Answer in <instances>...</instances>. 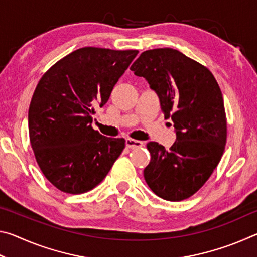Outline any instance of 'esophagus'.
Returning a JSON list of instances; mask_svg holds the SVG:
<instances>
[{
    "instance_id": "obj_1",
    "label": "esophagus",
    "mask_w": 257,
    "mask_h": 257,
    "mask_svg": "<svg viewBox=\"0 0 257 257\" xmlns=\"http://www.w3.org/2000/svg\"><path fill=\"white\" fill-rule=\"evenodd\" d=\"M144 143L141 142V141H136V139H132V138H127L125 139V146L128 147V149H138V147L143 146Z\"/></svg>"
}]
</instances>
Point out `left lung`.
I'll list each match as a JSON object with an SVG mask.
<instances>
[{"instance_id": "8db88e82", "label": "left lung", "mask_w": 257, "mask_h": 257, "mask_svg": "<svg viewBox=\"0 0 257 257\" xmlns=\"http://www.w3.org/2000/svg\"><path fill=\"white\" fill-rule=\"evenodd\" d=\"M130 70L158 94L164 118H171L177 135L170 150L156 142L147 144L146 184L165 201L193 196L217 167L227 142L220 87L206 67L169 47L143 52Z\"/></svg>"}]
</instances>
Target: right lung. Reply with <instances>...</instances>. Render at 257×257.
<instances>
[{
  "label": "right lung",
  "mask_w": 257,
  "mask_h": 257,
  "mask_svg": "<svg viewBox=\"0 0 257 257\" xmlns=\"http://www.w3.org/2000/svg\"><path fill=\"white\" fill-rule=\"evenodd\" d=\"M137 53L82 47L59 60L38 81L28 111L30 144L43 175L63 193L95 188L122 153L124 139L94 130L92 114L108 101Z\"/></svg>",
  "instance_id": "1"
}]
</instances>
